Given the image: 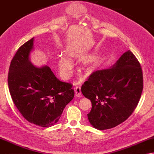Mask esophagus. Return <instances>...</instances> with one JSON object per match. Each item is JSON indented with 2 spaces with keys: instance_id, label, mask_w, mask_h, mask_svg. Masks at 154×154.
Returning a JSON list of instances; mask_svg holds the SVG:
<instances>
[{
  "instance_id": "34e87169",
  "label": "esophagus",
  "mask_w": 154,
  "mask_h": 154,
  "mask_svg": "<svg viewBox=\"0 0 154 154\" xmlns=\"http://www.w3.org/2000/svg\"><path fill=\"white\" fill-rule=\"evenodd\" d=\"M81 96V88L80 86H77L75 88V96L76 97H80Z\"/></svg>"
}]
</instances>
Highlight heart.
Wrapping results in <instances>:
<instances>
[{
    "label": "heart",
    "mask_w": 154,
    "mask_h": 154,
    "mask_svg": "<svg viewBox=\"0 0 154 154\" xmlns=\"http://www.w3.org/2000/svg\"><path fill=\"white\" fill-rule=\"evenodd\" d=\"M58 67L60 74L62 78L64 80H67L70 77L72 64L66 56L64 55H60L58 59Z\"/></svg>",
    "instance_id": "heart-1"
}]
</instances>
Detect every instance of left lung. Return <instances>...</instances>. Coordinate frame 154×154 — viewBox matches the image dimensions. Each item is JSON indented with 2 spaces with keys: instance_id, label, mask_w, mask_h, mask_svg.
Here are the masks:
<instances>
[{
  "instance_id": "left-lung-1",
  "label": "left lung",
  "mask_w": 154,
  "mask_h": 154,
  "mask_svg": "<svg viewBox=\"0 0 154 154\" xmlns=\"http://www.w3.org/2000/svg\"><path fill=\"white\" fill-rule=\"evenodd\" d=\"M142 90V68L128 51L110 68L93 72L82 86V93L92 102L90 123L100 130L117 126L132 114Z\"/></svg>"
}]
</instances>
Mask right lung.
<instances>
[{"label":"right lung","instance_id":"obj_1","mask_svg":"<svg viewBox=\"0 0 154 154\" xmlns=\"http://www.w3.org/2000/svg\"><path fill=\"white\" fill-rule=\"evenodd\" d=\"M34 40L22 45L12 58L8 88L16 107L27 121L48 128L59 121L74 91L71 84L59 80L48 66L36 67L31 63Z\"/></svg>","mask_w":154,"mask_h":154}]
</instances>
